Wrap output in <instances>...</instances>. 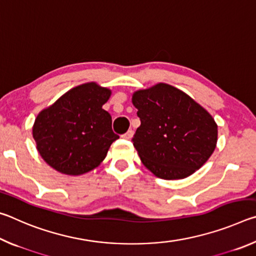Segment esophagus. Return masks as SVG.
Instances as JSON below:
<instances>
[{
  "label": "esophagus",
  "mask_w": 256,
  "mask_h": 256,
  "mask_svg": "<svg viewBox=\"0 0 256 256\" xmlns=\"http://www.w3.org/2000/svg\"><path fill=\"white\" fill-rule=\"evenodd\" d=\"M132 136H133V131H132V130H128L126 133H124L123 136H122V138H126V140H130V138H131Z\"/></svg>",
  "instance_id": "esophagus-1"
}]
</instances>
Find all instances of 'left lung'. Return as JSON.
Wrapping results in <instances>:
<instances>
[{
	"label": "left lung",
	"mask_w": 256,
	"mask_h": 256,
	"mask_svg": "<svg viewBox=\"0 0 256 256\" xmlns=\"http://www.w3.org/2000/svg\"><path fill=\"white\" fill-rule=\"evenodd\" d=\"M141 125L132 138L141 162L164 180L192 175L214 152L216 124L185 92L159 84L133 94Z\"/></svg>",
	"instance_id": "1"
}]
</instances>
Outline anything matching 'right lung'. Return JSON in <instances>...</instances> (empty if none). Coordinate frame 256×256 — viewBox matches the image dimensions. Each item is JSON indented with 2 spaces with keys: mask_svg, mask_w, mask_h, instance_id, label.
I'll use <instances>...</instances> for the list:
<instances>
[{
  "mask_svg": "<svg viewBox=\"0 0 256 256\" xmlns=\"http://www.w3.org/2000/svg\"><path fill=\"white\" fill-rule=\"evenodd\" d=\"M110 90L94 82L71 89L38 114L32 136L42 158L60 172L81 175L96 168L110 144L112 116L102 110Z\"/></svg>",
  "mask_w": 256,
  "mask_h": 256,
  "instance_id": "right-lung-1",
  "label": "right lung"
}]
</instances>
